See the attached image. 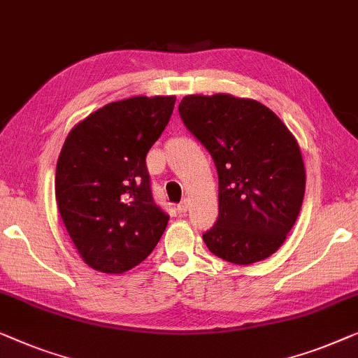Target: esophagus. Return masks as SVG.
I'll use <instances>...</instances> for the list:
<instances>
[{"instance_id":"1","label":"esophagus","mask_w":358,"mask_h":358,"mask_svg":"<svg viewBox=\"0 0 358 358\" xmlns=\"http://www.w3.org/2000/svg\"><path fill=\"white\" fill-rule=\"evenodd\" d=\"M188 209H189V201H188V199H183V201H181V203L177 206V210H178L180 214H185Z\"/></svg>"}]
</instances>
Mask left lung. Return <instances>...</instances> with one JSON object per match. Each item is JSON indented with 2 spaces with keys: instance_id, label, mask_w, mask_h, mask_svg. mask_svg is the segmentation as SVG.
Masks as SVG:
<instances>
[{
  "instance_id": "obj_1",
  "label": "left lung",
  "mask_w": 358,
  "mask_h": 358,
  "mask_svg": "<svg viewBox=\"0 0 358 358\" xmlns=\"http://www.w3.org/2000/svg\"><path fill=\"white\" fill-rule=\"evenodd\" d=\"M178 112L219 175V217L203 235L206 246L240 266L269 258L303 203L305 165L294 134L266 105L229 94L186 95Z\"/></svg>"
}]
</instances>
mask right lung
<instances>
[{"label":"right lung","mask_w":358,"mask_h":358,"mask_svg":"<svg viewBox=\"0 0 358 358\" xmlns=\"http://www.w3.org/2000/svg\"><path fill=\"white\" fill-rule=\"evenodd\" d=\"M173 95L107 103L78 123L57 164L55 194L69 236L90 268L133 269L169 222L154 203L145 155L172 117Z\"/></svg>","instance_id":"right-lung-1"}]
</instances>
